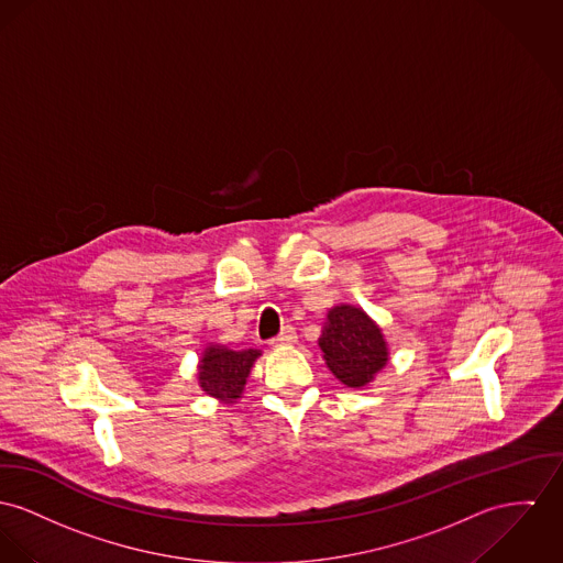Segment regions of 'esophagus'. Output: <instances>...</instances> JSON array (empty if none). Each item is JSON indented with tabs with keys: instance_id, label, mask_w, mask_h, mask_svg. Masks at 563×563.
Returning <instances> with one entry per match:
<instances>
[{
	"instance_id": "esophagus-1",
	"label": "esophagus",
	"mask_w": 563,
	"mask_h": 563,
	"mask_svg": "<svg viewBox=\"0 0 563 563\" xmlns=\"http://www.w3.org/2000/svg\"><path fill=\"white\" fill-rule=\"evenodd\" d=\"M296 339H298V334H296V330L291 328V325H285L283 330H280V334L278 336H274L272 341H269V345L272 346H285V345H294L296 343Z\"/></svg>"
}]
</instances>
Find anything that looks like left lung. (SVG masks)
Listing matches in <instances>:
<instances>
[{
  "label": "left lung",
  "mask_w": 563,
  "mask_h": 563,
  "mask_svg": "<svg viewBox=\"0 0 563 563\" xmlns=\"http://www.w3.org/2000/svg\"><path fill=\"white\" fill-rule=\"evenodd\" d=\"M319 346L328 368L349 388L366 386L388 362L382 330L362 308L349 303L328 312Z\"/></svg>",
  "instance_id": "obj_1"
}]
</instances>
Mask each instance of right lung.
<instances>
[{"label": "right lung", "instance_id": "right-lung-1", "mask_svg": "<svg viewBox=\"0 0 563 563\" xmlns=\"http://www.w3.org/2000/svg\"><path fill=\"white\" fill-rule=\"evenodd\" d=\"M260 355L261 351L257 349L231 351L227 346H208L199 366L201 388L206 394L217 396L224 402H233L235 398H240L251 366Z\"/></svg>", "mask_w": 563, "mask_h": 563}]
</instances>
